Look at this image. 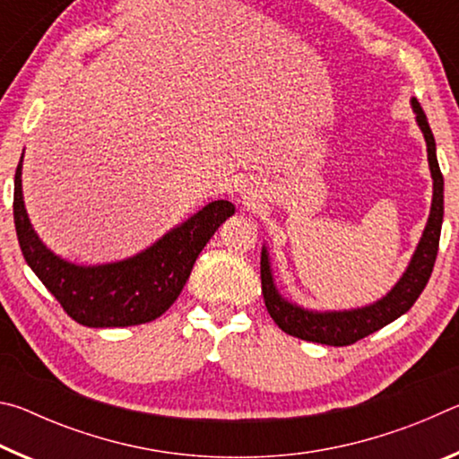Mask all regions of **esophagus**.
<instances>
[{"instance_id":"esophagus-1","label":"esophagus","mask_w":459,"mask_h":459,"mask_svg":"<svg viewBox=\"0 0 459 459\" xmlns=\"http://www.w3.org/2000/svg\"><path fill=\"white\" fill-rule=\"evenodd\" d=\"M237 192H238V196L243 198V200H253L255 196H257V194L253 192V186H248V184H238V188H237Z\"/></svg>"}]
</instances>
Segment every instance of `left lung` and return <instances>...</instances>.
Returning <instances> with one entry per match:
<instances>
[{"mask_svg": "<svg viewBox=\"0 0 459 459\" xmlns=\"http://www.w3.org/2000/svg\"><path fill=\"white\" fill-rule=\"evenodd\" d=\"M411 107H413V111L417 115V126L423 131L427 143V160H429V169L433 178V200L421 240H419L405 273H403L399 281L394 283L393 290L388 291L385 298L377 299L375 304L354 309H342V312H314V309H306L281 298V293L277 291L273 281V271H271L267 247H263V299H265L267 312L273 317V322L285 333H290V336L328 346L354 344V342H359L364 336H368V333L385 328L386 324H391L403 314H407L411 306L415 304L419 295L425 290L427 281H429L439 248L441 222H444V176H441V169L437 164L435 139L423 108L419 105L417 99H411Z\"/></svg>", "mask_w": 459, "mask_h": 459, "instance_id": "obj_1", "label": "left lung"}]
</instances>
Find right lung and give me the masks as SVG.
Instances as JSON below:
<instances>
[{
  "label": "right lung",
  "mask_w": 459,
  "mask_h": 459,
  "mask_svg": "<svg viewBox=\"0 0 459 459\" xmlns=\"http://www.w3.org/2000/svg\"><path fill=\"white\" fill-rule=\"evenodd\" d=\"M22 153L13 180V222L30 269L74 322L89 328H126L160 317L188 281L202 248L235 214L229 200H214L145 251L105 265H76L54 255L36 235L22 194Z\"/></svg>",
  "instance_id": "1"
}]
</instances>
